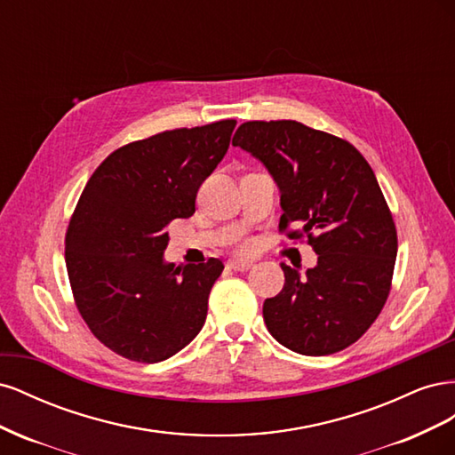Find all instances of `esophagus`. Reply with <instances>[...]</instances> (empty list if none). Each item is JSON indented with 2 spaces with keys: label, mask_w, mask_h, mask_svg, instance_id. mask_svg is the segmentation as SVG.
<instances>
[{
  "label": "esophagus",
  "mask_w": 455,
  "mask_h": 455,
  "mask_svg": "<svg viewBox=\"0 0 455 455\" xmlns=\"http://www.w3.org/2000/svg\"><path fill=\"white\" fill-rule=\"evenodd\" d=\"M228 267L235 269V271H246V269L252 267V261H249V259H239V258H231V259H228Z\"/></svg>",
  "instance_id": "34e87169"
}]
</instances>
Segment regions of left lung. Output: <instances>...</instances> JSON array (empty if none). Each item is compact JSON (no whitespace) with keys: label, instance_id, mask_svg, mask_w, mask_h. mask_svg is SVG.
<instances>
[{"label":"left lung","instance_id":"left-lung-1","mask_svg":"<svg viewBox=\"0 0 455 455\" xmlns=\"http://www.w3.org/2000/svg\"><path fill=\"white\" fill-rule=\"evenodd\" d=\"M233 146L264 163L281 191L279 229L307 237L316 266L281 264L283 291L264 301L281 346L323 356L349 347L378 319L391 291L396 229L376 174L347 140L304 123L246 121Z\"/></svg>","mask_w":455,"mask_h":455}]
</instances>
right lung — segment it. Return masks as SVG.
Listing matches in <instances>:
<instances>
[{
  "mask_svg": "<svg viewBox=\"0 0 455 455\" xmlns=\"http://www.w3.org/2000/svg\"><path fill=\"white\" fill-rule=\"evenodd\" d=\"M235 125L224 119L123 146L77 201L66 233L76 306L91 332L129 361L161 363L201 332L224 264H167L164 228L196 212L197 191L224 159Z\"/></svg>",
  "mask_w": 455,
  "mask_h": 455,
  "instance_id": "add662e5",
  "label": "right lung"
}]
</instances>
